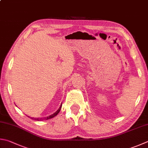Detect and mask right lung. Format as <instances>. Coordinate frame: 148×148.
<instances>
[{"mask_svg": "<svg viewBox=\"0 0 148 148\" xmlns=\"http://www.w3.org/2000/svg\"><path fill=\"white\" fill-rule=\"evenodd\" d=\"M61 108H62V104H61L60 108L58 109V110L57 111H55V112L53 114H52V115H49L48 116H47V117H44V118H39V117H38V118H33V117H29V116H29L30 119H32L33 120H35V121H43V120H48V119L53 118L54 116H57L58 115V113H59V111H60Z\"/></svg>", "mask_w": 148, "mask_h": 148, "instance_id": "right-lung-1", "label": "right lung"}]
</instances>
